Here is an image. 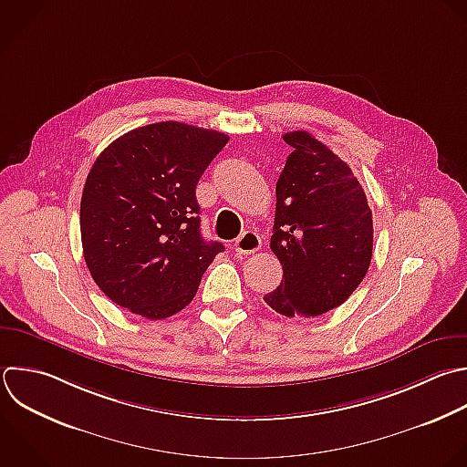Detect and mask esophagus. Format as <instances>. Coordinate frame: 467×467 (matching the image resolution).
Segmentation results:
<instances>
[{"instance_id":"esophagus-1","label":"esophagus","mask_w":467,"mask_h":467,"mask_svg":"<svg viewBox=\"0 0 467 467\" xmlns=\"http://www.w3.org/2000/svg\"><path fill=\"white\" fill-rule=\"evenodd\" d=\"M234 246H235V252H237V254L250 255V254H254V252H257V250L261 248V237H259L255 232L248 230V232H244V234L235 241Z\"/></svg>"}]
</instances>
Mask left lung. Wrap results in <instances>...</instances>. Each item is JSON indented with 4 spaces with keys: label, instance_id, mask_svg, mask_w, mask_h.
Segmentation results:
<instances>
[{
    "label": "left lung",
    "instance_id": "obj_1",
    "mask_svg": "<svg viewBox=\"0 0 467 467\" xmlns=\"http://www.w3.org/2000/svg\"><path fill=\"white\" fill-rule=\"evenodd\" d=\"M292 153L275 184L270 248L283 281L263 299L286 317L325 314L348 299L372 257V212L347 162L306 131L283 135Z\"/></svg>",
    "mask_w": 467,
    "mask_h": 467
}]
</instances>
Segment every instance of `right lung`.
I'll return each instance as SVG.
<instances>
[{"mask_svg": "<svg viewBox=\"0 0 467 467\" xmlns=\"http://www.w3.org/2000/svg\"><path fill=\"white\" fill-rule=\"evenodd\" d=\"M228 135L157 122L111 142L95 161L80 202L86 265L100 290L148 319L181 312L224 252L201 235L195 188Z\"/></svg>", "mask_w": 467, "mask_h": 467, "instance_id": "obj_1", "label": "right lung"}]
</instances>
